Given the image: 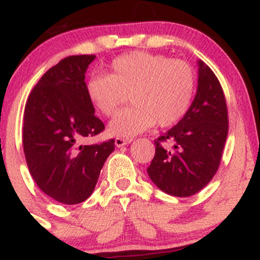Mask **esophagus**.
Returning <instances> with one entry per match:
<instances>
[{
  "instance_id": "esophagus-1",
  "label": "esophagus",
  "mask_w": 260,
  "mask_h": 260,
  "mask_svg": "<svg viewBox=\"0 0 260 260\" xmlns=\"http://www.w3.org/2000/svg\"><path fill=\"white\" fill-rule=\"evenodd\" d=\"M131 142H132V139H124V138H116L115 139V144L117 148H121V147H123V145L129 144Z\"/></svg>"
}]
</instances>
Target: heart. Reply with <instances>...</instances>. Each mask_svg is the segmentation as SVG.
Here are the masks:
<instances>
[{"label": "heart", "instance_id": "heart-1", "mask_svg": "<svg viewBox=\"0 0 260 260\" xmlns=\"http://www.w3.org/2000/svg\"><path fill=\"white\" fill-rule=\"evenodd\" d=\"M194 90V71L186 61L144 51L118 56L110 66V74L92 76L86 82L89 101L105 117H113L129 94L133 105L109 126L113 136L126 138L156 122L160 127L178 123L190 109Z\"/></svg>", "mask_w": 260, "mask_h": 260}]
</instances>
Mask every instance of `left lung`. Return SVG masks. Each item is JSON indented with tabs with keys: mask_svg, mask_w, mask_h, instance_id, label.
Segmentation results:
<instances>
[{
	"mask_svg": "<svg viewBox=\"0 0 260 260\" xmlns=\"http://www.w3.org/2000/svg\"><path fill=\"white\" fill-rule=\"evenodd\" d=\"M198 89L182 120L155 140V155L147 169L162 192L189 197L203 189L216 174L229 133L228 106L219 79L198 61ZM172 141V151L162 147Z\"/></svg>",
	"mask_w": 260,
	"mask_h": 260,
	"instance_id": "left-lung-1",
	"label": "left lung"
}]
</instances>
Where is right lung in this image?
Listing matches in <instances>:
<instances>
[{
  "instance_id": "add662e5",
  "label": "right lung",
  "mask_w": 260,
  "mask_h": 260,
  "mask_svg": "<svg viewBox=\"0 0 260 260\" xmlns=\"http://www.w3.org/2000/svg\"><path fill=\"white\" fill-rule=\"evenodd\" d=\"M95 55L70 56L34 86L24 109L23 149L29 172L41 190L62 204L89 198L115 140L80 144L105 129L86 95L84 82Z\"/></svg>"
}]
</instances>
